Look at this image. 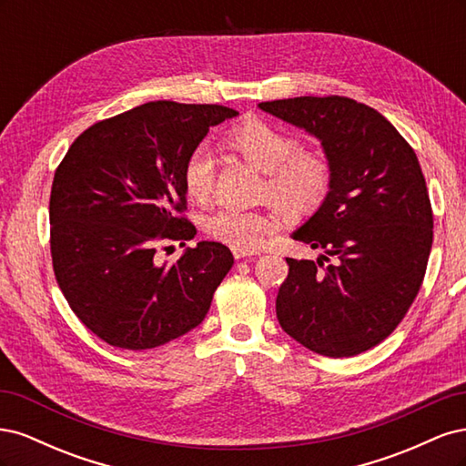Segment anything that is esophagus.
<instances>
[{
    "mask_svg": "<svg viewBox=\"0 0 466 466\" xmlns=\"http://www.w3.org/2000/svg\"><path fill=\"white\" fill-rule=\"evenodd\" d=\"M233 257L238 260V258H250V257H257L255 250H248V248H233Z\"/></svg>",
    "mask_w": 466,
    "mask_h": 466,
    "instance_id": "34e87169",
    "label": "esophagus"
}]
</instances>
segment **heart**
Wrapping results in <instances>:
<instances>
[{
  "mask_svg": "<svg viewBox=\"0 0 466 466\" xmlns=\"http://www.w3.org/2000/svg\"><path fill=\"white\" fill-rule=\"evenodd\" d=\"M225 146L264 173L260 188L278 211L289 219L313 216L324 204L332 187V165L327 155L317 149H298V137L278 126L250 118L225 136ZM182 185L194 202H206L214 187V159L206 149H196L182 167ZM206 233L216 241L237 247L257 248L274 233V219L257 209L221 208L206 219Z\"/></svg>",
  "mask_w": 466,
  "mask_h": 466,
  "instance_id": "b5f03b06",
  "label": "heart"
}]
</instances>
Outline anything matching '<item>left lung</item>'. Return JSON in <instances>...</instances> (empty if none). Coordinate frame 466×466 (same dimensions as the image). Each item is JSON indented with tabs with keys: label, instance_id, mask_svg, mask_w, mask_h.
<instances>
[{
	"label": "left lung",
	"instance_id": "1",
	"mask_svg": "<svg viewBox=\"0 0 466 466\" xmlns=\"http://www.w3.org/2000/svg\"><path fill=\"white\" fill-rule=\"evenodd\" d=\"M258 106L317 136L332 165L327 200L291 235L324 255L286 258L279 327L320 356H358L392 334L424 281L433 241L424 173L397 128L354 98L295 96Z\"/></svg>",
	"mask_w": 466,
	"mask_h": 466
}]
</instances>
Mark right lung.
I'll return each instance as SVG.
<instances>
[{"label": "right lung", "mask_w": 466, "mask_h": 466, "mask_svg": "<svg viewBox=\"0 0 466 466\" xmlns=\"http://www.w3.org/2000/svg\"><path fill=\"white\" fill-rule=\"evenodd\" d=\"M237 115L221 105H139L79 134L56 168L54 274L72 311L103 342L157 348L209 311L231 250L202 241L165 264L157 252L194 238L182 167L211 126Z\"/></svg>", "instance_id": "add662e5"}]
</instances>
